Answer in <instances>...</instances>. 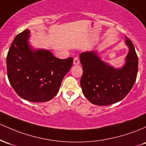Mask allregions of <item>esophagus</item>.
Returning <instances> with one entry per match:
<instances>
[{
	"label": "esophagus",
	"mask_w": 146,
	"mask_h": 146,
	"mask_svg": "<svg viewBox=\"0 0 146 146\" xmlns=\"http://www.w3.org/2000/svg\"><path fill=\"white\" fill-rule=\"evenodd\" d=\"M79 62L80 60L78 59V57H75L74 58V60H73V64L74 65H78L79 64Z\"/></svg>",
	"instance_id": "obj_1"
}]
</instances>
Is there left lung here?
Segmentation results:
<instances>
[{
	"mask_svg": "<svg viewBox=\"0 0 146 146\" xmlns=\"http://www.w3.org/2000/svg\"><path fill=\"white\" fill-rule=\"evenodd\" d=\"M129 52L122 68H115L103 61L96 51L79 55L83 65L81 78L82 92L90 102L108 106L121 101L131 90L137 78L138 56L130 39L125 36Z\"/></svg>",
	"mask_w": 146,
	"mask_h": 146,
	"instance_id": "8db88e82",
	"label": "left lung"
}]
</instances>
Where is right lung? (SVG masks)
Instances as JSON below:
<instances>
[{
	"mask_svg": "<svg viewBox=\"0 0 146 146\" xmlns=\"http://www.w3.org/2000/svg\"><path fill=\"white\" fill-rule=\"evenodd\" d=\"M30 31L17 34L7 56V76L16 94L31 102H46L56 95L73 58L59 59L47 50H34Z\"/></svg>",
	"mask_w": 146,
	"mask_h": 146,
	"instance_id": "add662e5",
	"label": "right lung"
}]
</instances>
